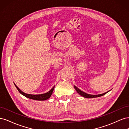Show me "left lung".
<instances>
[{"label":"left lung","mask_w":129,"mask_h":129,"mask_svg":"<svg viewBox=\"0 0 129 129\" xmlns=\"http://www.w3.org/2000/svg\"><path fill=\"white\" fill-rule=\"evenodd\" d=\"M74 88H75L76 91L79 93V94L83 96L84 97H85V98H88V99H90V98H95V97H100V96H102L104 95H105V93H107V92H104L103 93H102V94H99V95H91V94H88V93H85L84 92H83V91L81 90L80 89L78 88L77 87H76L75 85H74Z\"/></svg>","instance_id":"obj_1"}]
</instances>
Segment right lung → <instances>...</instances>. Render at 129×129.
<instances>
[{
    "label": "right lung",
    "instance_id": "add662e5",
    "mask_svg": "<svg viewBox=\"0 0 129 129\" xmlns=\"http://www.w3.org/2000/svg\"><path fill=\"white\" fill-rule=\"evenodd\" d=\"M15 86L16 87L17 89H18V90L19 91V92H20L21 94H22V95H24V96L27 97V98L32 99V100H37V101H45L48 99L49 97L51 96L53 91L54 90V89L55 86H54L50 90L45 93H42V94H39V95H32V94H28V93H25L23 91H22L21 90L19 89L16 85H15V83H14Z\"/></svg>",
    "mask_w": 129,
    "mask_h": 129
}]
</instances>
